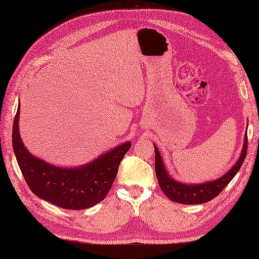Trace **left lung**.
I'll list each match as a JSON object with an SVG mask.
<instances>
[{
	"label": "left lung",
	"instance_id": "8db88e82",
	"mask_svg": "<svg viewBox=\"0 0 259 259\" xmlns=\"http://www.w3.org/2000/svg\"><path fill=\"white\" fill-rule=\"evenodd\" d=\"M153 147H155L156 155V176L159 186H160L163 194L171 201L184 203V205L205 203L209 200L213 199L214 197H217L221 194L222 190L233 180L236 174L239 171L247 153V131L245 134L244 145L243 148H241L240 156L234 166L230 168L226 174L223 175L221 178H217L214 180H208L200 184H187L183 183V181L176 180L168 172L166 164H164L162 160L161 153L159 151L158 147L156 145H153Z\"/></svg>",
	"mask_w": 259,
	"mask_h": 259
}]
</instances>
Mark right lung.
Returning a JSON list of instances; mask_svg holds the SVG:
<instances>
[{"label":"right lung","instance_id":"right-lung-1","mask_svg":"<svg viewBox=\"0 0 259 259\" xmlns=\"http://www.w3.org/2000/svg\"><path fill=\"white\" fill-rule=\"evenodd\" d=\"M20 103L16 111L12 144L16 161L33 194L64 209H88L104 199L118 174L121 160L130 149L125 141L90 162L78 167H61L33 156L21 139Z\"/></svg>","mask_w":259,"mask_h":259}]
</instances>
